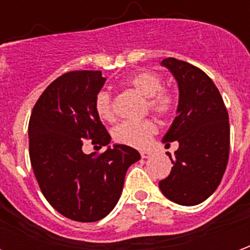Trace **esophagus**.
I'll use <instances>...</instances> for the list:
<instances>
[{
	"instance_id": "esophagus-1",
	"label": "esophagus",
	"mask_w": 250,
	"mask_h": 250,
	"mask_svg": "<svg viewBox=\"0 0 250 250\" xmlns=\"http://www.w3.org/2000/svg\"><path fill=\"white\" fill-rule=\"evenodd\" d=\"M141 157L143 158V159H147V158L151 157V152H150V151H142L141 152Z\"/></svg>"
}]
</instances>
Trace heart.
Listing matches in <instances>:
<instances>
[{"label": "heart", "instance_id": "1", "mask_svg": "<svg viewBox=\"0 0 250 250\" xmlns=\"http://www.w3.org/2000/svg\"><path fill=\"white\" fill-rule=\"evenodd\" d=\"M125 85L142 95L146 104L145 109L150 111L161 119H166L174 114L177 108L178 98L171 88L165 87L161 75L155 72H138L127 77ZM95 108L99 116L107 122H114L115 111L112 98L108 92L102 91L95 99ZM157 132V125L150 119L127 120L120 123L114 130V139L120 145L145 148L148 146L154 134Z\"/></svg>", "mask_w": 250, "mask_h": 250}]
</instances>
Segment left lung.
<instances>
[{
  "label": "left lung",
  "instance_id": "8db88e82",
  "mask_svg": "<svg viewBox=\"0 0 250 250\" xmlns=\"http://www.w3.org/2000/svg\"><path fill=\"white\" fill-rule=\"evenodd\" d=\"M177 79L179 104L173 125L163 138L166 146L178 141L173 167L159 188L175 204L193 206L218 188L229 159V116L218 88L202 69L184 60L162 62Z\"/></svg>",
  "mask_w": 250,
  "mask_h": 250
}]
</instances>
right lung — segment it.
<instances>
[{
	"mask_svg": "<svg viewBox=\"0 0 250 250\" xmlns=\"http://www.w3.org/2000/svg\"><path fill=\"white\" fill-rule=\"evenodd\" d=\"M105 77L100 71L66 72L45 88L32 109L29 157L46 201L66 218L95 222L114 209L135 148L108 147L84 154V141L107 146L111 136L99 118L95 99Z\"/></svg>",
	"mask_w": 250,
	"mask_h": 250,
	"instance_id": "right-lung-1",
	"label": "right lung"
}]
</instances>
